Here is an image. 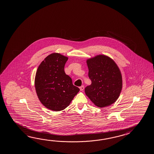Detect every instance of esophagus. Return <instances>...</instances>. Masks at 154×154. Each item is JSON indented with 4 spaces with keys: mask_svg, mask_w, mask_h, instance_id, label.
Segmentation results:
<instances>
[{
    "mask_svg": "<svg viewBox=\"0 0 154 154\" xmlns=\"http://www.w3.org/2000/svg\"><path fill=\"white\" fill-rule=\"evenodd\" d=\"M84 89V86H83V85L80 87V91H83Z\"/></svg>",
    "mask_w": 154,
    "mask_h": 154,
    "instance_id": "obj_1",
    "label": "esophagus"
}]
</instances>
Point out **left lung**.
Listing matches in <instances>:
<instances>
[{"label":"left lung","instance_id":"1","mask_svg":"<svg viewBox=\"0 0 154 154\" xmlns=\"http://www.w3.org/2000/svg\"><path fill=\"white\" fill-rule=\"evenodd\" d=\"M88 76L91 84L85 89L86 95L97 106L106 107L114 103L122 91V74L111 58L97 55L88 59Z\"/></svg>","mask_w":154,"mask_h":154}]
</instances>
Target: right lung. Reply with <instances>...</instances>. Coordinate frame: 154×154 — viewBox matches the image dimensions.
<instances>
[{
	"label": "right lung",
	"instance_id": "1",
	"mask_svg": "<svg viewBox=\"0 0 154 154\" xmlns=\"http://www.w3.org/2000/svg\"><path fill=\"white\" fill-rule=\"evenodd\" d=\"M68 59L58 53L50 54L41 63L36 72L37 95L43 105L51 110L61 111L68 107L80 90L65 72Z\"/></svg>",
	"mask_w": 154,
	"mask_h": 154
}]
</instances>
